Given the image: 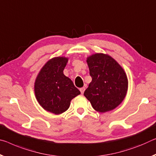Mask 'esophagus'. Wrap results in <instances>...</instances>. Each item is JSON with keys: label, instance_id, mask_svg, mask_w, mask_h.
<instances>
[{"label": "esophagus", "instance_id": "obj_1", "mask_svg": "<svg viewBox=\"0 0 156 156\" xmlns=\"http://www.w3.org/2000/svg\"><path fill=\"white\" fill-rule=\"evenodd\" d=\"M85 87H81V88L80 89V92H81V94H82L84 93V91H85Z\"/></svg>", "mask_w": 156, "mask_h": 156}]
</instances>
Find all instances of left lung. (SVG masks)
Wrapping results in <instances>:
<instances>
[{
  "instance_id": "8db88e82",
  "label": "left lung",
  "mask_w": 156,
  "mask_h": 156,
  "mask_svg": "<svg viewBox=\"0 0 156 156\" xmlns=\"http://www.w3.org/2000/svg\"><path fill=\"white\" fill-rule=\"evenodd\" d=\"M87 62L92 80L84 96L98 112L114 110L127 93L128 78L124 70L107 54H93L87 58Z\"/></svg>"
}]
</instances>
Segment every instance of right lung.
<instances>
[{
	"label": "right lung",
	"mask_w": 156,
	"mask_h": 156,
	"mask_svg": "<svg viewBox=\"0 0 156 156\" xmlns=\"http://www.w3.org/2000/svg\"><path fill=\"white\" fill-rule=\"evenodd\" d=\"M67 62L65 57L51 59L41 68L34 83V94L39 105L55 115L67 110L71 101L80 94L63 73Z\"/></svg>",
	"instance_id": "add662e5"
}]
</instances>
